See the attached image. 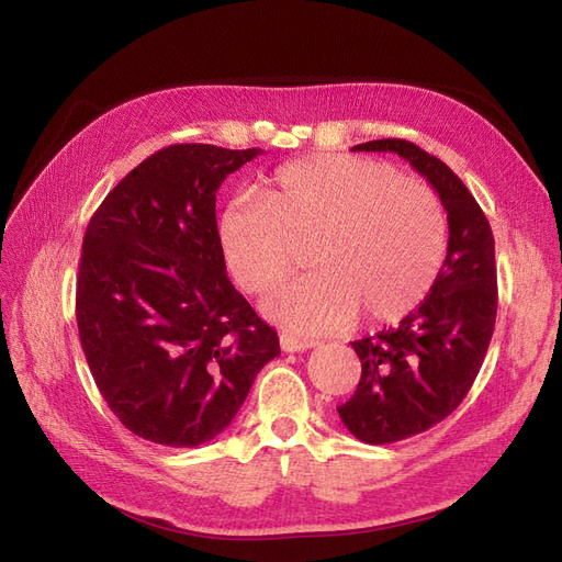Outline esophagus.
Listing matches in <instances>:
<instances>
[{
    "label": "esophagus",
    "mask_w": 562,
    "mask_h": 562,
    "mask_svg": "<svg viewBox=\"0 0 562 562\" xmlns=\"http://www.w3.org/2000/svg\"><path fill=\"white\" fill-rule=\"evenodd\" d=\"M316 342H312V339H300L291 333H283L281 335V349L288 351V353H295V351H307L312 349Z\"/></svg>",
    "instance_id": "1"
}]
</instances>
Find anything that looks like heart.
I'll return each mask as SVG.
<instances>
[{"label": "heart", "mask_w": 562, "mask_h": 562, "mask_svg": "<svg viewBox=\"0 0 562 562\" xmlns=\"http://www.w3.org/2000/svg\"><path fill=\"white\" fill-rule=\"evenodd\" d=\"M220 246L234 281L267 295L312 246L314 274L288 283L265 314L300 335L394 323L413 314L448 258V215L434 190L391 168L345 155L279 166L258 199L220 215Z\"/></svg>", "instance_id": "1"}]
</instances>
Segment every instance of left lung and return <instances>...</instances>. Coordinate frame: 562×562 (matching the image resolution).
<instances>
[{"mask_svg": "<svg viewBox=\"0 0 562 562\" xmlns=\"http://www.w3.org/2000/svg\"><path fill=\"white\" fill-rule=\"evenodd\" d=\"M353 149L394 151L411 161L438 192L450 229L431 295L396 328L351 342L361 380L337 413L363 443L384 446L443 422L479 375L497 318L495 236L467 184L415 143L384 138Z\"/></svg>", "mask_w": 562, "mask_h": 562, "instance_id": "left-lung-1", "label": "left lung"}]
</instances>
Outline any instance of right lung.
I'll use <instances>...</instances> for the list:
<instances>
[{
    "label": "right lung",
    "mask_w": 562,
    "mask_h": 562,
    "mask_svg": "<svg viewBox=\"0 0 562 562\" xmlns=\"http://www.w3.org/2000/svg\"><path fill=\"white\" fill-rule=\"evenodd\" d=\"M260 151L164 147L114 187L83 234L81 349L110 411L151 443L215 438L281 353L277 330L227 279L215 223L217 187Z\"/></svg>",
    "instance_id": "add662e5"
}]
</instances>
